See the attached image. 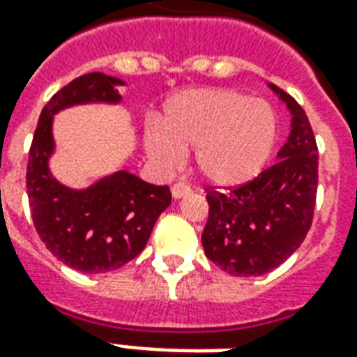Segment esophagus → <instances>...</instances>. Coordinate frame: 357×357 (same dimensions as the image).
I'll list each match as a JSON object with an SVG mask.
<instances>
[{"label":"esophagus","instance_id":"34e87169","mask_svg":"<svg viewBox=\"0 0 357 357\" xmlns=\"http://www.w3.org/2000/svg\"><path fill=\"white\" fill-rule=\"evenodd\" d=\"M189 193H191V187L185 185V183H181V181L172 185V197H174V199H181V197H187Z\"/></svg>","mask_w":357,"mask_h":357}]
</instances>
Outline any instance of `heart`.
Here are the masks:
<instances>
[{"instance_id":"b5f03b06","label":"heart","mask_w":357,"mask_h":357,"mask_svg":"<svg viewBox=\"0 0 357 357\" xmlns=\"http://www.w3.org/2000/svg\"><path fill=\"white\" fill-rule=\"evenodd\" d=\"M277 116L264 99L235 89L199 88L172 95L158 126L145 133L149 156L164 170L195 151V168L210 185L229 189L256 178L273 153Z\"/></svg>"}]
</instances>
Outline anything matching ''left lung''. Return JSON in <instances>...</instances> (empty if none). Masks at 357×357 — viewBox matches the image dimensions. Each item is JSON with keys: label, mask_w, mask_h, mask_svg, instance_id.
I'll return each mask as SVG.
<instances>
[{"label": "left lung", "mask_w": 357, "mask_h": 357, "mask_svg": "<svg viewBox=\"0 0 357 357\" xmlns=\"http://www.w3.org/2000/svg\"><path fill=\"white\" fill-rule=\"evenodd\" d=\"M291 112V133L277 160L258 178L229 191L210 187L202 231L206 258L235 277L264 275L302 245L317 193V145L304 109L273 84Z\"/></svg>", "instance_id": "8db88e82"}]
</instances>
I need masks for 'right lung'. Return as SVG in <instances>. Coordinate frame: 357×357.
Returning <instances> with one entry per match:
<instances>
[{
  "label": "right lung",
  "instance_id": "right-lung-1",
  "mask_svg": "<svg viewBox=\"0 0 357 357\" xmlns=\"http://www.w3.org/2000/svg\"><path fill=\"white\" fill-rule=\"evenodd\" d=\"M118 86L124 82L91 73L59 89L43 107L28 155L26 191L36 231L57 260L84 273H105L133 260L172 202L170 187L147 183L126 168L86 189L63 185L51 174L53 116L74 105H118Z\"/></svg>",
  "mask_w": 357,
  "mask_h": 357
}]
</instances>
